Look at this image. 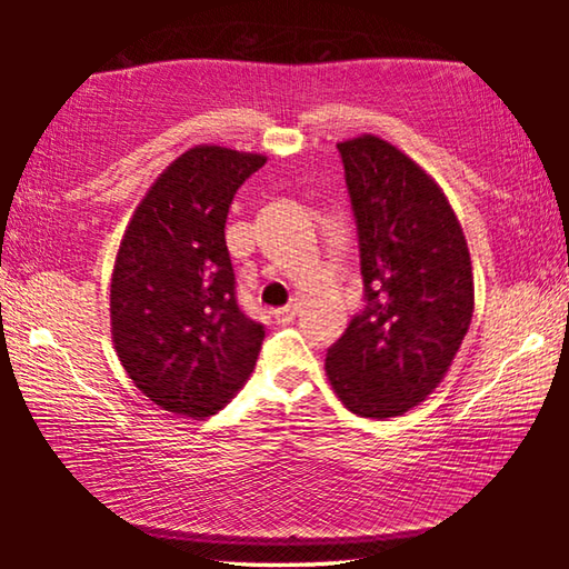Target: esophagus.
<instances>
[{
  "label": "esophagus",
  "instance_id": "obj_1",
  "mask_svg": "<svg viewBox=\"0 0 569 569\" xmlns=\"http://www.w3.org/2000/svg\"><path fill=\"white\" fill-rule=\"evenodd\" d=\"M273 319L278 323H291L296 319V306H283V308H276L273 311Z\"/></svg>",
  "mask_w": 569,
  "mask_h": 569
}]
</instances>
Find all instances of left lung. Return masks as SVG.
Here are the masks:
<instances>
[{"label":"left lung","instance_id":"1","mask_svg":"<svg viewBox=\"0 0 569 569\" xmlns=\"http://www.w3.org/2000/svg\"><path fill=\"white\" fill-rule=\"evenodd\" d=\"M363 306L326 353L346 409L387 419L445 379L475 311L469 248L445 192L373 134L339 142Z\"/></svg>","mask_w":569,"mask_h":569}]
</instances>
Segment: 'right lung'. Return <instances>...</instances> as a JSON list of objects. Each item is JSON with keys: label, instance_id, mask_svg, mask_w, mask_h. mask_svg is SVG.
<instances>
[{"label": "right lung", "instance_id": "right-lung-1", "mask_svg": "<svg viewBox=\"0 0 569 569\" xmlns=\"http://www.w3.org/2000/svg\"><path fill=\"white\" fill-rule=\"evenodd\" d=\"M263 156L198 146L134 210L110 286L112 341L150 401L203 419L243 387L266 329L238 303L226 246L236 190Z\"/></svg>", "mask_w": 569, "mask_h": 569}]
</instances>
